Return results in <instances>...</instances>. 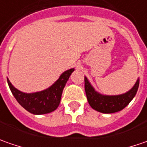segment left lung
<instances>
[{
    "label": "left lung",
    "instance_id": "8db88e82",
    "mask_svg": "<svg viewBox=\"0 0 147 147\" xmlns=\"http://www.w3.org/2000/svg\"><path fill=\"white\" fill-rule=\"evenodd\" d=\"M85 92L89 105L93 110L103 114H112L124 109L136 96L139 87V78L127 92L119 95H105L96 91L85 76Z\"/></svg>",
    "mask_w": 147,
    "mask_h": 147
}]
</instances>
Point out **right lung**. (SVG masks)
Segmentation results:
<instances>
[{
    "label": "right lung",
    "mask_w": 147,
    "mask_h": 147,
    "mask_svg": "<svg viewBox=\"0 0 147 147\" xmlns=\"http://www.w3.org/2000/svg\"><path fill=\"white\" fill-rule=\"evenodd\" d=\"M74 71V68L65 71L49 88L31 93L21 92L14 88L9 78L7 82L14 98L22 107L33 115H45L58 108L65 84Z\"/></svg>",
    "instance_id": "right-lung-1"
}]
</instances>
